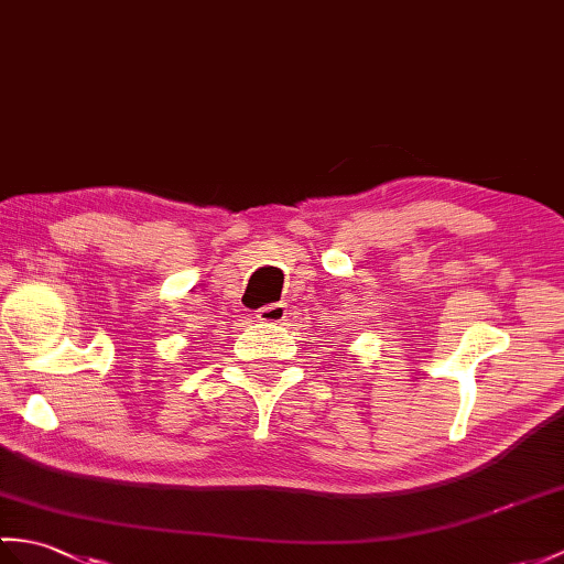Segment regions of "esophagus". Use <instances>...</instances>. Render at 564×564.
<instances>
[{
	"mask_svg": "<svg viewBox=\"0 0 564 564\" xmlns=\"http://www.w3.org/2000/svg\"><path fill=\"white\" fill-rule=\"evenodd\" d=\"M288 317V307L285 303H271L257 310V319L259 322H269V324H279Z\"/></svg>",
	"mask_w": 564,
	"mask_h": 564,
	"instance_id": "34e87169",
	"label": "esophagus"
}]
</instances>
